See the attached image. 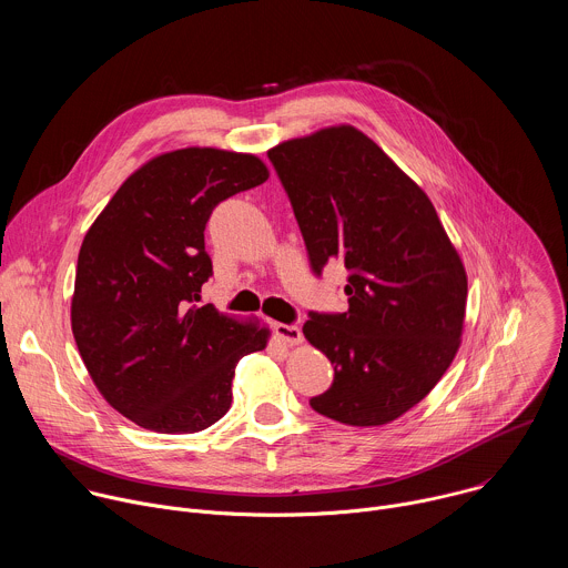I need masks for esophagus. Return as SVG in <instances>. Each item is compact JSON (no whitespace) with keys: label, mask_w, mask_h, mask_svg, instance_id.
<instances>
[{"label":"esophagus","mask_w":568,"mask_h":568,"mask_svg":"<svg viewBox=\"0 0 568 568\" xmlns=\"http://www.w3.org/2000/svg\"><path fill=\"white\" fill-rule=\"evenodd\" d=\"M274 335L287 346H298L303 342V333L296 326H287V323H274Z\"/></svg>","instance_id":"34e87169"}]
</instances>
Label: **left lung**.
Listing matches in <instances>:
<instances>
[{
    "instance_id": "8db88e82",
    "label": "left lung",
    "mask_w": 568,
    "mask_h": 568,
    "mask_svg": "<svg viewBox=\"0 0 568 568\" xmlns=\"http://www.w3.org/2000/svg\"><path fill=\"white\" fill-rule=\"evenodd\" d=\"M310 265L351 276L348 312H312L305 339L335 366L310 407L351 427L414 409L454 362L467 274L427 193L362 130L342 123L267 150Z\"/></svg>"
}]
</instances>
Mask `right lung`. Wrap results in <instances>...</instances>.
I'll list each match as a JSON object with an SVG mask.
<instances>
[{"label": "right lung", "mask_w": 568, "mask_h": 568, "mask_svg": "<svg viewBox=\"0 0 568 568\" xmlns=\"http://www.w3.org/2000/svg\"><path fill=\"white\" fill-rule=\"evenodd\" d=\"M270 178L250 152L180 148L139 166L85 233L71 333L112 409L159 434H195L231 407L235 364L270 342L258 318L197 307L213 274L204 226Z\"/></svg>", "instance_id": "right-lung-1"}]
</instances>
